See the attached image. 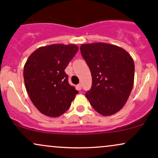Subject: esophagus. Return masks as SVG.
Wrapping results in <instances>:
<instances>
[{
  "mask_svg": "<svg viewBox=\"0 0 158 158\" xmlns=\"http://www.w3.org/2000/svg\"><path fill=\"white\" fill-rule=\"evenodd\" d=\"M77 89L79 90H81V84H79V85H77Z\"/></svg>",
  "mask_w": 158,
  "mask_h": 158,
  "instance_id": "34e87169",
  "label": "esophagus"
}]
</instances>
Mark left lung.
<instances>
[{"instance_id": "obj_1", "label": "left lung", "mask_w": 158, "mask_h": 158, "mask_svg": "<svg viewBox=\"0 0 158 158\" xmlns=\"http://www.w3.org/2000/svg\"><path fill=\"white\" fill-rule=\"evenodd\" d=\"M80 51L91 73V88L85 94L90 106L103 116L118 112L133 88V59L124 49L106 43L81 44Z\"/></svg>"}]
</instances>
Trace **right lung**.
<instances>
[{
	"label": "right lung",
	"instance_id": "obj_1",
	"mask_svg": "<svg viewBox=\"0 0 158 158\" xmlns=\"http://www.w3.org/2000/svg\"><path fill=\"white\" fill-rule=\"evenodd\" d=\"M78 50L75 44H51L38 48L27 59L23 68L25 87L32 102L44 115L61 116L78 94L64 71Z\"/></svg>",
	"mask_w": 158,
	"mask_h": 158
}]
</instances>
